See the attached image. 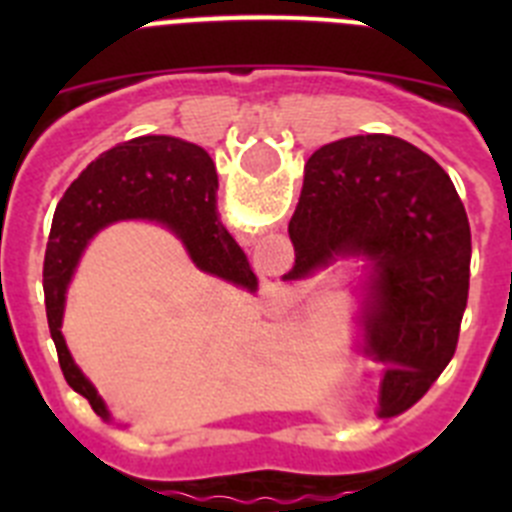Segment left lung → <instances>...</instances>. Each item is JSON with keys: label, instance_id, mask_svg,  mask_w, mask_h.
Returning a JSON list of instances; mask_svg holds the SVG:
<instances>
[{"label": "left lung", "instance_id": "1", "mask_svg": "<svg viewBox=\"0 0 512 512\" xmlns=\"http://www.w3.org/2000/svg\"><path fill=\"white\" fill-rule=\"evenodd\" d=\"M289 238L295 266L284 282L338 256L369 261L361 348L387 364L382 415L413 408L454 356L467 310L472 233L449 174L395 135L328 143L307 158Z\"/></svg>", "mask_w": 512, "mask_h": 512}]
</instances>
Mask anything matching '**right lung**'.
Instances as JSON below:
<instances>
[{
  "instance_id": "add662e5",
  "label": "right lung",
  "mask_w": 512,
  "mask_h": 512,
  "mask_svg": "<svg viewBox=\"0 0 512 512\" xmlns=\"http://www.w3.org/2000/svg\"><path fill=\"white\" fill-rule=\"evenodd\" d=\"M215 192V164L205 148L171 135H140L92 161L58 202L43 264L48 328L63 377L71 390L87 397L99 418L110 420V410L61 336L66 289L81 251L104 225L130 217L156 220L182 238L202 271L256 292L259 282L246 253L217 220Z\"/></svg>"
}]
</instances>
